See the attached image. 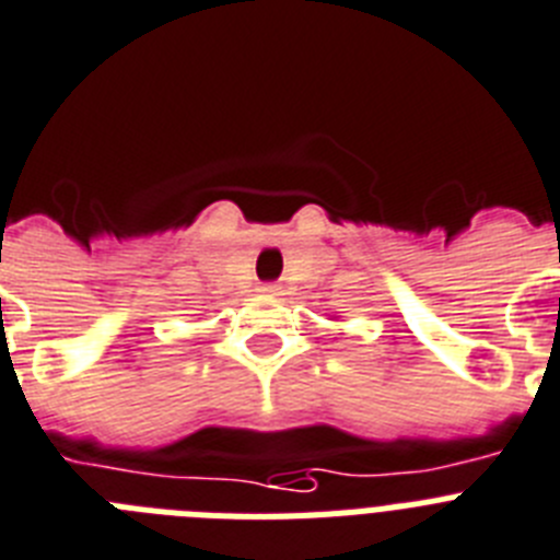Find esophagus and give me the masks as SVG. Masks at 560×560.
I'll list each match as a JSON object with an SVG mask.
<instances>
[{
  "instance_id": "1",
  "label": "esophagus",
  "mask_w": 560,
  "mask_h": 560,
  "mask_svg": "<svg viewBox=\"0 0 560 560\" xmlns=\"http://www.w3.org/2000/svg\"><path fill=\"white\" fill-rule=\"evenodd\" d=\"M260 291H262V294H280V285H277V283H262Z\"/></svg>"
}]
</instances>
